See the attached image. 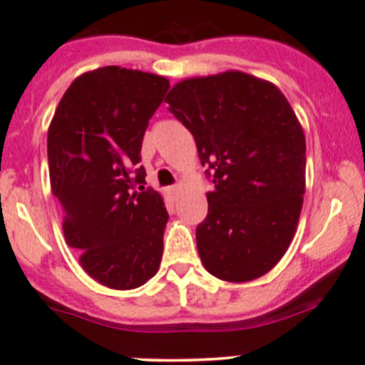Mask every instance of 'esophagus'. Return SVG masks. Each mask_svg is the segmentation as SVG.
I'll list each match as a JSON object with an SVG mask.
<instances>
[{
    "label": "esophagus",
    "mask_w": 365,
    "mask_h": 365,
    "mask_svg": "<svg viewBox=\"0 0 365 365\" xmlns=\"http://www.w3.org/2000/svg\"><path fill=\"white\" fill-rule=\"evenodd\" d=\"M178 193H179V184H174V186H168L167 187V195H168V197L175 198V197H178Z\"/></svg>",
    "instance_id": "obj_1"
}]
</instances>
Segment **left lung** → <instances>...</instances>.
Segmentation results:
<instances>
[{
  "mask_svg": "<svg viewBox=\"0 0 365 365\" xmlns=\"http://www.w3.org/2000/svg\"><path fill=\"white\" fill-rule=\"evenodd\" d=\"M165 103L212 172L197 228L203 266L235 284L262 277L287 252L303 207L307 140L296 113L275 85L242 71L179 81Z\"/></svg>",
  "mask_w": 365,
  "mask_h": 365,
  "instance_id": "1",
  "label": "left lung"
}]
</instances>
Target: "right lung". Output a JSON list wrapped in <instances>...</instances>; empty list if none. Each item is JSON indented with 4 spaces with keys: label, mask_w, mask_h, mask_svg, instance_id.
Masks as SVG:
<instances>
[{
    "label": "right lung",
    "mask_w": 365,
    "mask_h": 365,
    "mask_svg": "<svg viewBox=\"0 0 365 365\" xmlns=\"http://www.w3.org/2000/svg\"><path fill=\"white\" fill-rule=\"evenodd\" d=\"M168 87L153 73L93 69L69 85L48 127L50 186L66 242L93 280L116 291L146 284L162 261L168 214L137 163Z\"/></svg>",
    "instance_id": "obj_1"
}]
</instances>
